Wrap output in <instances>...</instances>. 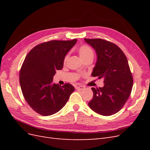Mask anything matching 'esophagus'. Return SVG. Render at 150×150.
<instances>
[{"mask_svg":"<svg viewBox=\"0 0 150 150\" xmlns=\"http://www.w3.org/2000/svg\"><path fill=\"white\" fill-rule=\"evenodd\" d=\"M76 89H78V90H84L85 89V87L83 86H76Z\"/></svg>","mask_w":150,"mask_h":150,"instance_id":"obj_1","label":"esophagus"}]
</instances>
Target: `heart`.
Returning a JSON list of instances; mask_svg holds the SVG:
<instances>
[{"label": "heart", "mask_w": 150, "mask_h": 150, "mask_svg": "<svg viewBox=\"0 0 150 150\" xmlns=\"http://www.w3.org/2000/svg\"><path fill=\"white\" fill-rule=\"evenodd\" d=\"M79 54L80 57H81L82 59H84V58L88 57H90V56L93 57V56H94V53H93V50L91 49V47H89V46H85V45L84 46H81L79 48ZM68 56H69L68 54H67V55L65 56L64 62H66L67 60Z\"/></svg>", "instance_id": "obj_1"}]
</instances>
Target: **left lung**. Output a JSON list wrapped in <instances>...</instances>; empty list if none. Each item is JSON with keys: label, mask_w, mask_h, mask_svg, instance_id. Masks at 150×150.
Segmentation results:
<instances>
[{"label": "left lung", "mask_w": 150, "mask_h": 150, "mask_svg": "<svg viewBox=\"0 0 150 150\" xmlns=\"http://www.w3.org/2000/svg\"><path fill=\"white\" fill-rule=\"evenodd\" d=\"M97 55L91 76L104 79V86L95 89L88 105L103 116L118 112L128 100L133 79L125 54L116 44L101 39H84Z\"/></svg>", "instance_id": "8db88e82"}]
</instances>
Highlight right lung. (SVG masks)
<instances>
[{"label": "right lung", "mask_w": 150, "mask_h": 150, "mask_svg": "<svg viewBox=\"0 0 150 150\" xmlns=\"http://www.w3.org/2000/svg\"><path fill=\"white\" fill-rule=\"evenodd\" d=\"M77 42L51 40L34 47L26 56L19 73L22 94L29 105L42 116L55 114L64 106L74 91L67 83H52L56 70L62 69L64 57Z\"/></svg>", "instance_id": "1"}]
</instances>
